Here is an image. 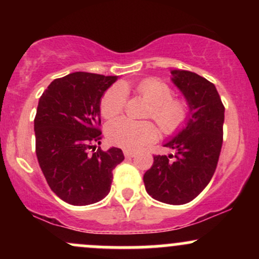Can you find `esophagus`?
Here are the masks:
<instances>
[{
    "instance_id": "1",
    "label": "esophagus",
    "mask_w": 259,
    "mask_h": 259,
    "mask_svg": "<svg viewBox=\"0 0 259 259\" xmlns=\"http://www.w3.org/2000/svg\"><path fill=\"white\" fill-rule=\"evenodd\" d=\"M136 152L135 151H130V150H124V156L126 157V158H133V157H135Z\"/></svg>"
}]
</instances>
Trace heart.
<instances>
[{"mask_svg": "<svg viewBox=\"0 0 259 259\" xmlns=\"http://www.w3.org/2000/svg\"><path fill=\"white\" fill-rule=\"evenodd\" d=\"M127 85L112 86L101 99V114L106 119H113L124 111L125 90ZM135 91L148 103L147 117L153 118L163 133L173 134L184 125L189 117V105L185 100L173 97V90L167 82L157 78L141 80ZM107 136L112 144L138 150L158 139V129L152 121H136L129 118H119L107 126Z\"/></svg>", "mask_w": 259, "mask_h": 259, "instance_id": "b5f03b06", "label": "heart"}]
</instances>
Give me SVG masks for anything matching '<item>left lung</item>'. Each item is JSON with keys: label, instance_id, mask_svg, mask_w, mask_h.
<instances>
[{"label": "left lung", "instance_id": "1", "mask_svg": "<svg viewBox=\"0 0 259 259\" xmlns=\"http://www.w3.org/2000/svg\"><path fill=\"white\" fill-rule=\"evenodd\" d=\"M171 81L189 105L186 125L164 147L168 156H153L144 175L147 194L168 204H185L208 185L223 145L224 106L214 84L189 70H171Z\"/></svg>", "mask_w": 259, "mask_h": 259}]
</instances>
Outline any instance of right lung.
<instances>
[{"instance_id":"right-lung-1","label":"right lung","mask_w":259,"mask_h":259,"mask_svg":"<svg viewBox=\"0 0 259 259\" xmlns=\"http://www.w3.org/2000/svg\"><path fill=\"white\" fill-rule=\"evenodd\" d=\"M117 79L75 72L53 80L38 100L34 119L38 164L52 191L73 206L105 198L113 169L124 159L120 148L96 150L101 97Z\"/></svg>"}]
</instances>
